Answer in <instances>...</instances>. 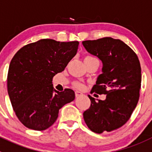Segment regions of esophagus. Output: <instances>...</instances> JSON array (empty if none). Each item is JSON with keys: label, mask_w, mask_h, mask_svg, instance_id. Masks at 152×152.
Listing matches in <instances>:
<instances>
[{"label": "esophagus", "mask_w": 152, "mask_h": 152, "mask_svg": "<svg viewBox=\"0 0 152 152\" xmlns=\"http://www.w3.org/2000/svg\"><path fill=\"white\" fill-rule=\"evenodd\" d=\"M83 95V93L79 92V91H76V92H75V95H76V97H79Z\"/></svg>", "instance_id": "34e87169"}]
</instances>
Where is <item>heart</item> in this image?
Returning <instances> with one entry per match:
<instances>
[{"label": "heart", "mask_w": 152, "mask_h": 152, "mask_svg": "<svg viewBox=\"0 0 152 152\" xmlns=\"http://www.w3.org/2000/svg\"><path fill=\"white\" fill-rule=\"evenodd\" d=\"M91 59H96V58H95V57H91V56H86V57H85L84 61H86V60H91ZM74 86H75V87L77 88H83V85L82 84V83H79V82H76V83H74Z\"/></svg>", "instance_id": "heart-1"}]
</instances>
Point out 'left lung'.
Here are the masks:
<instances>
[{
	"instance_id": "left-lung-1",
	"label": "left lung",
	"mask_w": 152,
	"mask_h": 152,
	"mask_svg": "<svg viewBox=\"0 0 152 152\" xmlns=\"http://www.w3.org/2000/svg\"><path fill=\"white\" fill-rule=\"evenodd\" d=\"M86 50L103 63L91 93L106 95L104 101L88 95L91 105L84 111L86 125L96 133L111 132L129 120L139 99L142 82L137 55L120 39L106 37L83 42Z\"/></svg>"
}]
</instances>
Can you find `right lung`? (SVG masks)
Here are the masks:
<instances>
[{
	"mask_svg": "<svg viewBox=\"0 0 152 152\" xmlns=\"http://www.w3.org/2000/svg\"><path fill=\"white\" fill-rule=\"evenodd\" d=\"M79 44L41 39L13 56L8 69V95L16 117L27 128L47 129L57 120L60 109L75 99L70 88L54 89L52 79L76 55Z\"/></svg>",
	"mask_w": 152,
	"mask_h": 152,
	"instance_id": "obj_1",
	"label": "right lung"
}]
</instances>
